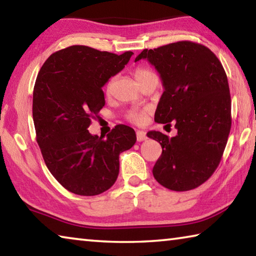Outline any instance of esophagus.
<instances>
[{
	"mask_svg": "<svg viewBox=\"0 0 256 256\" xmlns=\"http://www.w3.org/2000/svg\"><path fill=\"white\" fill-rule=\"evenodd\" d=\"M146 138V134L144 131H136V140L138 142L144 141Z\"/></svg>",
	"mask_w": 256,
	"mask_h": 256,
	"instance_id": "1",
	"label": "esophagus"
}]
</instances>
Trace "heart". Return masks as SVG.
<instances>
[{
    "label": "heart",
    "instance_id": "1",
    "mask_svg": "<svg viewBox=\"0 0 256 256\" xmlns=\"http://www.w3.org/2000/svg\"><path fill=\"white\" fill-rule=\"evenodd\" d=\"M152 74V72L149 71L148 68H138L136 70V72H134V76H136V80H141L144 79V76H150ZM110 84L112 81H110V84H108L107 86V89L110 90ZM146 118V110H138V112H130L128 115V120H132V122L134 123H142Z\"/></svg>",
    "mask_w": 256,
    "mask_h": 256
}]
</instances>
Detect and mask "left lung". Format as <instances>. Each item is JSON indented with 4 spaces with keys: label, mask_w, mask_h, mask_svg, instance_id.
<instances>
[{
    "label": "left lung",
    "mask_w": 256,
    "mask_h": 256,
    "mask_svg": "<svg viewBox=\"0 0 256 256\" xmlns=\"http://www.w3.org/2000/svg\"><path fill=\"white\" fill-rule=\"evenodd\" d=\"M142 58L152 64L162 81L154 120H174L177 128V136L170 138L158 131L146 134L162 148L154 177L172 190L196 188L216 170L230 132L226 72L208 47L188 40L144 50L136 62Z\"/></svg>",
    "instance_id": "8db88e82"
}]
</instances>
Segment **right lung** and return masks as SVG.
Masks as SVG:
<instances>
[{
	"instance_id": "1",
	"label": "right lung",
	"mask_w": 256,
	"mask_h": 256,
	"mask_svg": "<svg viewBox=\"0 0 256 256\" xmlns=\"http://www.w3.org/2000/svg\"><path fill=\"white\" fill-rule=\"evenodd\" d=\"M84 45L55 52L42 64L34 86L36 140L47 168L70 192L98 196L118 180L120 154L136 141L134 130L116 125L105 140L88 131L105 106L102 86L131 58Z\"/></svg>"
}]
</instances>
